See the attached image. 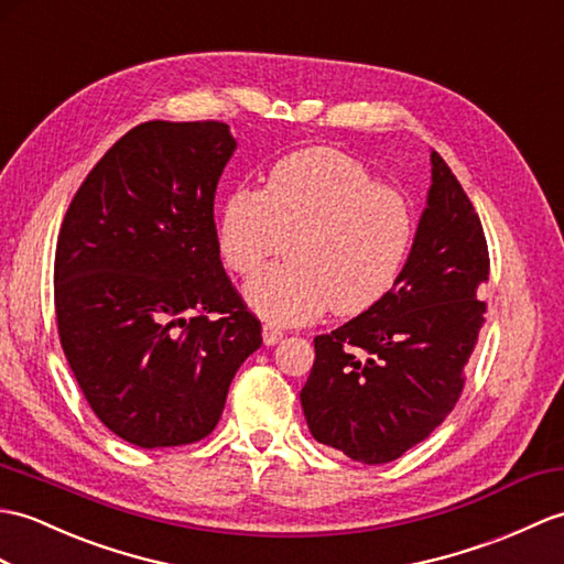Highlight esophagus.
Returning <instances> with one entry per match:
<instances>
[{"label":"esophagus","instance_id":"obj_1","mask_svg":"<svg viewBox=\"0 0 564 564\" xmlns=\"http://www.w3.org/2000/svg\"><path fill=\"white\" fill-rule=\"evenodd\" d=\"M261 338H264L267 346H273V344H279L281 338H283V329H281L279 324L267 322L264 326H261Z\"/></svg>","mask_w":564,"mask_h":564}]
</instances>
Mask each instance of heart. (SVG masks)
<instances>
[{
  "instance_id": "1",
  "label": "heart",
  "mask_w": 564,
  "mask_h": 564,
  "mask_svg": "<svg viewBox=\"0 0 564 564\" xmlns=\"http://www.w3.org/2000/svg\"><path fill=\"white\" fill-rule=\"evenodd\" d=\"M413 235L409 199L336 149L285 155L261 189H230L216 214L220 259L238 276L257 273L285 240L288 261L245 288L250 307L279 324L310 322L326 307L368 312L397 285Z\"/></svg>"
}]
</instances>
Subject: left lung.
I'll return each instance as SVG.
<instances>
[{"label":"left lung","mask_w":564,"mask_h":564,"mask_svg":"<svg viewBox=\"0 0 564 564\" xmlns=\"http://www.w3.org/2000/svg\"><path fill=\"white\" fill-rule=\"evenodd\" d=\"M430 161L427 206L397 285L356 319L314 336L300 391L312 437L360 464L399 459L454 411L486 322V232L442 155L432 151Z\"/></svg>","instance_id":"8db88e82"}]
</instances>
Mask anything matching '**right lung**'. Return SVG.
Returning <instances> with one entry per match:
<instances>
[{"mask_svg":"<svg viewBox=\"0 0 564 564\" xmlns=\"http://www.w3.org/2000/svg\"><path fill=\"white\" fill-rule=\"evenodd\" d=\"M228 124L143 122L78 187L55 254L64 356L90 409L143 449L204 440L261 346L220 264L214 196Z\"/></svg>","mask_w":564,"mask_h":564,"instance_id":"obj_1","label":"right lung"}]
</instances>
